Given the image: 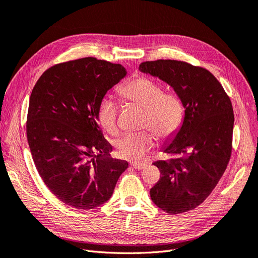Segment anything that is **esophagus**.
Segmentation results:
<instances>
[{
	"label": "esophagus",
	"instance_id": "esophagus-1",
	"mask_svg": "<svg viewBox=\"0 0 258 258\" xmlns=\"http://www.w3.org/2000/svg\"><path fill=\"white\" fill-rule=\"evenodd\" d=\"M131 166L134 167L135 169H137V170H142V169H144L145 167H147V166L145 165V163H136V162H132Z\"/></svg>",
	"mask_w": 258,
	"mask_h": 258
}]
</instances>
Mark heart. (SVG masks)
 Returning a JSON list of instances; mask_svg holds the SVG:
<instances>
[{"label": "heart", "mask_w": 258, "mask_h": 258, "mask_svg": "<svg viewBox=\"0 0 258 258\" xmlns=\"http://www.w3.org/2000/svg\"><path fill=\"white\" fill-rule=\"evenodd\" d=\"M119 95L130 103L144 108L143 127L151 128L159 140L173 138L183 122L184 106L181 99L172 92H163L162 86L151 79L138 76L124 83ZM118 105L111 96L100 100L97 117L100 126L107 134H118ZM155 145L154 136L150 131L127 134L116 142L119 157L131 161H141Z\"/></svg>", "instance_id": "b5f03b06"}]
</instances>
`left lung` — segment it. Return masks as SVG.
<instances>
[{"instance_id":"1","label":"left lung","mask_w":258,"mask_h":258,"mask_svg":"<svg viewBox=\"0 0 258 258\" xmlns=\"http://www.w3.org/2000/svg\"><path fill=\"white\" fill-rule=\"evenodd\" d=\"M139 70L170 85L185 108L182 127L163 148L170 158L153 163L161 176L150 194L165 212H187L209 197L227 168L235 120L230 99L212 73L184 61H146Z\"/></svg>"}]
</instances>
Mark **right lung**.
Segmentation results:
<instances>
[{
    "label": "right lung",
    "mask_w": 258,
    "mask_h": 258,
    "mask_svg": "<svg viewBox=\"0 0 258 258\" xmlns=\"http://www.w3.org/2000/svg\"><path fill=\"white\" fill-rule=\"evenodd\" d=\"M126 74L121 64L82 58L46 70L31 93L27 138L34 165L70 207L103 205L128 168L127 161L110 157L113 147L97 117L100 100Z\"/></svg>",
    "instance_id": "add662e5"
}]
</instances>
